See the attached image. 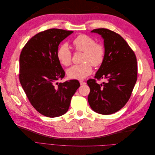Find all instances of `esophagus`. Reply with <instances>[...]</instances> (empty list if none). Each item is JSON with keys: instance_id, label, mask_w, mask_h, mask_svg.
I'll return each instance as SVG.
<instances>
[{"instance_id": "1", "label": "esophagus", "mask_w": 155, "mask_h": 155, "mask_svg": "<svg viewBox=\"0 0 155 155\" xmlns=\"http://www.w3.org/2000/svg\"><path fill=\"white\" fill-rule=\"evenodd\" d=\"M79 83H80V85H86V83L85 81H79Z\"/></svg>"}]
</instances>
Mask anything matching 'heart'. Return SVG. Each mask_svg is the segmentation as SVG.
<instances>
[{"mask_svg":"<svg viewBox=\"0 0 155 155\" xmlns=\"http://www.w3.org/2000/svg\"><path fill=\"white\" fill-rule=\"evenodd\" d=\"M72 45L76 51H83L81 64H75L67 70L70 78L83 79L92 72L94 67L100 66L105 58V48L101 43H95L92 37L85 34L78 35L72 41ZM57 58L59 62L65 67H68L72 63V53L67 43L59 46L57 51Z\"/></svg>","mask_w":155,"mask_h":155,"instance_id":"b5f03b06","label":"heart"}]
</instances>
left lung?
Returning a JSON list of instances; mask_svg holds the SVG:
<instances>
[{
  "mask_svg": "<svg viewBox=\"0 0 155 155\" xmlns=\"http://www.w3.org/2000/svg\"><path fill=\"white\" fill-rule=\"evenodd\" d=\"M104 39L105 58L100 68L87 84L91 91L88 101L97 113L108 115L123 108L129 101L137 80V57L127 43L117 33L105 28L94 29ZM107 78L98 84L96 80Z\"/></svg>",
  "mask_w": 155,
  "mask_h": 155,
  "instance_id": "8db88e82",
  "label": "left lung"
}]
</instances>
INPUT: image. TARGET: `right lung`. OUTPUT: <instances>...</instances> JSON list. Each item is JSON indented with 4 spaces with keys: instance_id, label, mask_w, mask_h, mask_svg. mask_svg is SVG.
I'll return each instance as SVG.
<instances>
[{
    "instance_id": "obj_1",
    "label": "right lung",
    "mask_w": 155,
    "mask_h": 155,
    "mask_svg": "<svg viewBox=\"0 0 155 155\" xmlns=\"http://www.w3.org/2000/svg\"><path fill=\"white\" fill-rule=\"evenodd\" d=\"M72 31L51 28L41 31L27 42L19 58V81L31 105L49 118L68 111L80 86L76 79L58 83L65 72L57 58L59 43Z\"/></svg>"
}]
</instances>
